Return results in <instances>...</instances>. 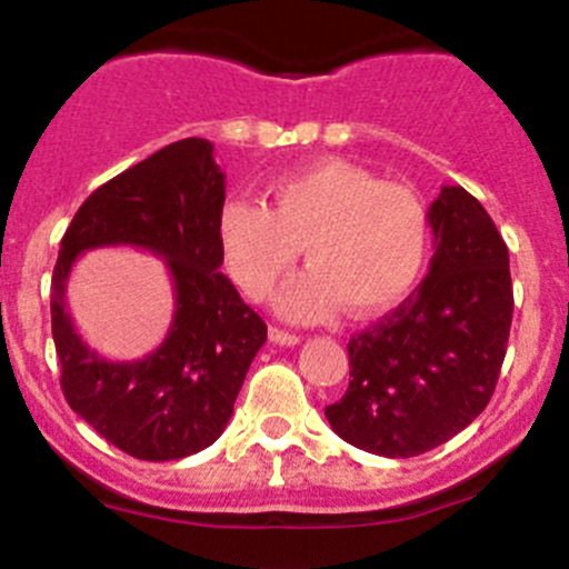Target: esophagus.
Here are the masks:
<instances>
[{"instance_id":"1","label":"esophagus","mask_w":569,"mask_h":569,"mask_svg":"<svg viewBox=\"0 0 569 569\" xmlns=\"http://www.w3.org/2000/svg\"><path fill=\"white\" fill-rule=\"evenodd\" d=\"M269 340L278 346H297L300 343V335L289 332V330H280V327H269Z\"/></svg>"}]
</instances>
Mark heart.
Listing matches in <instances>:
<instances>
[{"mask_svg": "<svg viewBox=\"0 0 569 569\" xmlns=\"http://www.w3.org/2000/svg\"><path fill=\"white\" fill-rule=\"evenodd\" d=\"M218 237L229 272L253 300H264L305 248L310 269L280 291L278 310L321 319L338 305L370 316L403 300L426 267L430 223L409 184L381 182L349 160H321L280 177L269 207L226 201Z\"/></svg>", "mask_w": 569, "mask_h": 569, "instance_id": "heart-1", "label": "heart"}]
</instances>
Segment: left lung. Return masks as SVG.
<instances>
[{"mask_svg":"<svg viewBox=\"0 0 569 569\" xmlns=\"http://www.w3.org/2000/svg\"><path fill=\"white\" fill-rule=\"evenodd\" d=\"M436 253L415 295L351 335L349 390L325 415L365 452L411 458L486 409L512 325L510 253L480 201L458 184L428 209Z\"/></svg>","mask_w":569,"mask_h":569,"instance_id":"left-lung-1","label":"left lung"}]
</instances>
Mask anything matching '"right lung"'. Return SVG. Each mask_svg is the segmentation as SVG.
Instances as JSON below:
<instances>
[{
	"instance_id": "add662e5",
	"label": "right lung",
	"mask_w": 569,
	"mask_h": 569,
	"mask_svg": "<svg viewBox=\"0 0 569 569\" xmlns=\"http://www.w3.org/2000/svg\"><path fill=\"white\" fill-rule=\"evenodd\" d=\"M226 177L207 139H182L100 184L59 244L51 332L64 400L106 441L141 460L201 452L223 433L267 325L223 272L218 214ZM133 243L160 254L176 280V321L152 356L111 363L74 332L63 308L83 249Z\"/></svg>"
}]
</instances>
